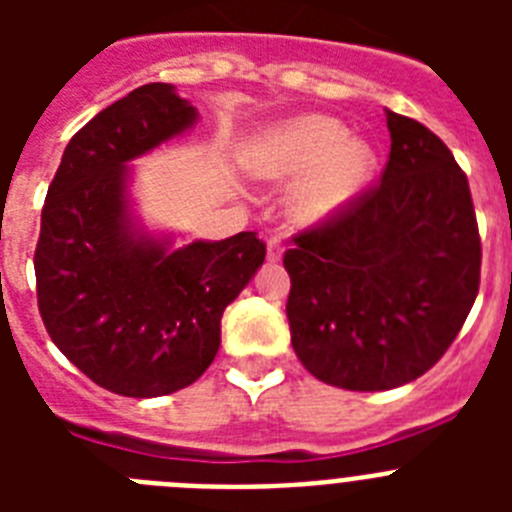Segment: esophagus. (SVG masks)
I'll list each match as a JSON object with an SVG mask.
<instances>
[{
  "mask_svg": "<svg viewBox=\"0 0 512 512\" xmlns=\"http://www.w3.org/2000/svg\"><path fill=\"white\" fill-rule=\"evenodd\" d=\"M284 253V243L279 241V238H271L269 243H266V259L269 261H279L282 259Z\"/></svg>",
  "mask_w": 512,
  "mask_h": 512,
  "instance_id": "1",
  "label": "esophagus"
}]
</instances>
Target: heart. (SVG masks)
<instances>
[{"label": "heart", "instance_id": "1", "mask_svg": "<svg viewBox=\"0 0 512 512\" xmlns=\"http://www.w3.org/2000/svg\"><path fill=\"white\" fill-rule=\"evenodd\" d=\"M377 169V153L341 120L305 115L266 133L251 158L259 179H297L289 215L297 225H323L359 200Z\"/></svg>", "mask_w": 512, "mask_h": 512}]
</instances>
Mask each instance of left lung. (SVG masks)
I'll list each match as a JSON object with an SVG mask.
<instances>
[{
    "instance_id": "left-lung-1",
    "label": "left lung",
    "mask_w": 512,
    "mask_h": 512,
    "mask_svg": "<svg viewBox=\"0 0 512 512\" xmlns=\"http://www.w3.org/2000/svg\"><path fill=\"white\" fill-rule=\"evenodd\" d=\"M382 182L284 253L289 333L320 382L392 390L425 374L459 336L479 292L467 174L436 133L387 110Z\"/></svg>"
}]
</instances>
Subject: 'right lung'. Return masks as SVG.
Here are the masks:
<instances>
[{
  "label": "right lung",
  "instance_id": "obj_1",
  "mask_svg": "<svg viewBox=\"0 0 512 512\" xmlns=\"http://www.w3.org/2000/svg\"><path fill=\"white\" fill-rule=\"evenodd\" d=\"M197 110L146 84L84 125L53 176L35 248L38 310L76 369L122 397H161L205 374L225 307L264 264L256 233L171 248L135 223L128 161L182 135Z\"/></svg>",
  "mask_w": 512,
  "mask_h": 512
}]
</instances>
